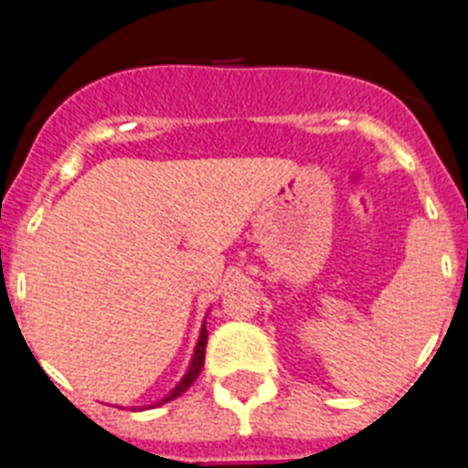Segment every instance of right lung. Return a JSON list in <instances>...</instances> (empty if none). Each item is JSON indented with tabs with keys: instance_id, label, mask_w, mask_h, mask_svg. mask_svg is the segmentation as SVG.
<instances>
[{
	"instance_id": "right-lung-1",
	"label": "right lung",
	"mask_w": 468,
	"mask_h": 468,
	"mask_svg": "<svg viewBox=\"0 0 468 468\" xmlns=\"http://www.w3.org/2000/svg\"><path fill=\"white\" fill-rule=\"evenodd\" d=\"M206 346H207V329H206V324H203L201 336H198V343H196L194 357H191V365H189V369H186L185 377H182V381H179L177 386H175V388L170 390V393H167L161 402H155V405H151V407L165 405V402L175 400V398H179V395L185 393V390L189 388L191 383H194L196 378H198V374H201V369H203V359H206ZM144 410H146V407H144Z\"/></svg>"
}]
</instances>
